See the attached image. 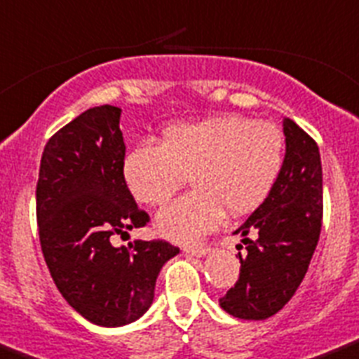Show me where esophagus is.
<instances>
[{
  "mask_svg": "<svg viewBox=\"0 0 359 359\" xmlns=\"http://www.w3.org/2000/svg\"><path fill=\"white\" fill-rule=\"evenodd\" d=\"M184 252L189 255H195V257H206L210 254V248L208 246H189Z\"/></svg>",
  "mask_w": 359,
  "mask_h": 359,
  "instance_id": "34e87169",
  "label": "esophagus"
}]
</instances>
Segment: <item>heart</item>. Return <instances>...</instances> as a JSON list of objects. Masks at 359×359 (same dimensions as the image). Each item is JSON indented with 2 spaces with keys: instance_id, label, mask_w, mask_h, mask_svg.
Wrapping results in <instances>:
<instances>
[{
  "instance_id": "1",
  "label": "heart",
  "mask_w": 359,
  "mask_h": 359,
  "mask_svg": "<svg viewBox=\"0 0 359 359\" xmlns=\"http://www.w3.org/2000/svg\"><path fill=\"white\" fill-rule=\"evenodd\" d=\"M285 158V140L270 122L239 114L165 129L162 146L142 142L126 155L123 182L138 203L161 206L189 177L194 191L158 212L155 228L175 243L215 231L224 212L243 215L266 201Z\"/></svg>"
}]
</instances>
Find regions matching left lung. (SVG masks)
I'll return each instance as SVG.
<instances>
[{"mask_svg": "<svg viewBox=\"0 0 359 359\" xmlns=\"http://www.w3.org/2000/svg\"><path fill=\"white\" fill-rule=\"evenodd\" d=\"M283 133L285 158L272 191L233 231L246 254L239 252V281L219 299L233 318L277 314L296 294L318 246L323 219L319 147L290 118H283Z\"/></svg>", "mask_w": 359, "mask_h": 359, "instance_id": "obj_1", "label": "left lung"}]
</instances>
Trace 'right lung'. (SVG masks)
<instances>
[{
  "label": "right lung",
  "mask_w": 359,
  "mask_h": 359,
  "mask_svg": "<svg viewBox=\"0 0 359 359\" xmlns=\"http://www.w3.org/2000/svg\"><path fill=\"white\" fill-rule=\"evenodd\" d=\"M122 109L83 111L50 138L41 155L36 215L41 252L60 294L87 321L122 327L142 318L155 299L156 277L177 246L111 237L147 222L123 182Z\"/></svg>",
  "instance_id": "add662e5"
}]
</instances>
